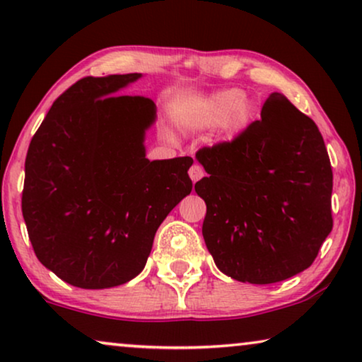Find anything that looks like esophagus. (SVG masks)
I'll list each match as a JSON object with an SVG mask.
<instances>
[{
    "instance_id": "obj_1",
    "label": "esophagus",
    "mask_w": 362,
    "mask_h": 362,
    "mask_svg": "<svg viewBox=\"0 0 362 362\" xmlns=\"http://www.w3.org/2000/svg\"><path fill=\"white\" fill-rule=\"evenodd\" d=\"M202 176H204V170H202L199 165H194V166L189 168V177L192 180V182L199 181Z\"/></svg>"
}]
</instances>
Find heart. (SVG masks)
Listing matches in <instances>:
<instances>
[{
  "label": "heart",
  "mask_w": 362,
  "mask_h": 362,
  "mask_svg": "<svg viewBox=\"0 0 362 362\" xmlns=\"http://www.w3.org/2000/svg\"><path fill=\"white\" fill-rule=\"evenodd\" d=\"M255 118V107L239 88H224L212 92L199 103L194 123L199 128L219 125L226 138H235L244 133Z\"/></svg>",
  "instance_id": "obj_1"
}]
</instances>
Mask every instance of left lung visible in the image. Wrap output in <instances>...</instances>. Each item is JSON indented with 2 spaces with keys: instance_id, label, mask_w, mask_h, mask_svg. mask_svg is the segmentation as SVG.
<instances>
[{
  "instance_id": "8db88e82",
  "label": "left lung",
  "mask_w": 362,
  "mask_h": 362,
  "mask_svg": "<svg viewBox=\"0 0 362 362\" xmlns=\"http://www.w3.org/2000/svg\"><path fill=\"white\" fill-rule=\"evenodd\" d=\"M260 117L234 141L196 153L207 176L194 189L217 269L267 285L313 264L333 229V171L318 127L285 95L272 93Z\"/></svg>"
}]
</instances>
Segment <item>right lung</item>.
<instances>
[{
    "label": "right lung",
    "instance_id": "right-lung-1",
    "mask_svg": "<svg viewBox=\"0 0 362 362\" xmlns=\"http://www.w3.org/2000/svg\"><path fill=\"white\" fill-rule=\"evenodd\" d=\"M141 74L86 77L33 136L23 217L39 262L78 288L127 284L145 269L158 227L192 189L191 156L150 161L155 102L118 95Z\"/></svg>",
    "mask_w": 362,
    "mask_h": 362
}]
</instances>
